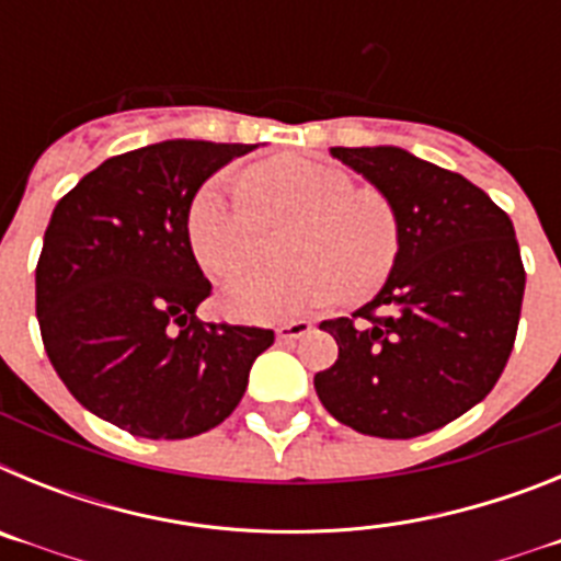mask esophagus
<instances>
[{"label": "esophagus", "mask_w": 561, "mask_h": 561, "mask_svg": "<svg viewBox=\"0 0 561 561\" xmlns=\"http://www.w3.org/2000/svg\"><path fill=\"white\" fill-rule=\"evenodd\" d=\"M311 334V323L309 320H291V323H280L275 329V336L280 342H295L300 340V336Z\"/></svg>", "instance_id": "34e87169"}]
</instances>
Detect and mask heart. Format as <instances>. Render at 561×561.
<instances>
[{"label": "heart", "instance_id": "1", "mask_svg": "<svg viewBox=\"0 0 561 561\" xmlns=\"http://www.w3.org/2000/svg\"><path fill=\"white\" fill-rule=\"evenodd\" d=\"M247 193L213 180L187 210V238L202 270L230 277L254 263L265 225L296 221L289 271L232 277L225 309L247 323H277L331 306L342 291L365 297L390 275L399 255L396 207L379 191H356L348 173L323 162L272 160L247 173Z\"/></svg>", "mask_w": 561, "mask_h": 561}]
</instances>
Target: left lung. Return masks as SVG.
I'll list each match as a JSON object with an SVG mask.
<instances>
[{
	"label": "left lung",
	"mask_w": 561,
	"mask_h": 561,
	"mask_svg": "<svg viewBox=\"0 0 561 561\" xmlns=\"http://www.w3.org/2000/svg\"><path fill=\"white\" fill-rule=\"evenodd\" d=\"M331 157L388 196L401 244L370 304L320 323L340 356L314 390L362 435L433 433L483 401L512 356L525 291L514 225L466 176L404 148Z\"/></svg>",
	"instance_id": "left-lung-1"
}]
</instances>
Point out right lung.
<instances>
[{
	"mask_svg": "<svg viewBox=\"0 0 561 561\" xmlns=\"http://www.w3.org/2000/svg\"><path fill=\"white\" fill-rule=\"evenodd\" d=\"M257 146L162 140L112 157L53 210L36 266L44 351L89 413L140 438H193L236 410L270 329L202 323L193 196Z\"/></svg>",
	"mask_w": 561,
	"mask_h": 561,
	"instance_id": "add662e5",
	"label": "right lung"
}]
</instances>
